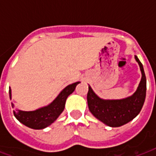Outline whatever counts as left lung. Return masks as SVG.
I'll use <instances>...</instances> for the list:
<instances>
[{"label":"left lung","instance_id":"left-lung-1","mask_svg":"<svg viewBox=\"0 0 156 156\" xmlns=\"http://www.w3.org/2000/svg\"><path fill=\"white\" fill-rule=\"evenodd\" d=\"M135 60L139 65L142 78L138 89L133 95L122 100H103L88 87L87 104L93 116L110 127H119L126 125L138 116L143 108L146 98L147 79L138 56Z\"/></svg>","mask_w":156,"mask_h":156}]
</instances>
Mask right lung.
Returning a JSON list of instances; mask_svg holds the SVG:
<instances>
[{
	"label": "right lung",
	"mask_w": 156,
	"mask_h": 156,
	"mask_svg": "<svg viewBox=\"0 0 156 156\" xmlns=\"http://www.w3.org/2000/svg\"><path fill=\"white\" fill-rule=\"evenodd\" d=\"M80 82H77L73 84L67 86L61 90L57 97L48 106L43 107L35 111H22V110H13V114L16 118L24 126L34 129H42L51 124H52L58 116L61 114L65 108L66 99L69 95L75 90L76 86ZM9 98L11 100V90L9 89ZM13 108V104L12 103Z\"/></svg>",
	"instance_id": "obj_1"
}]
</instances>
